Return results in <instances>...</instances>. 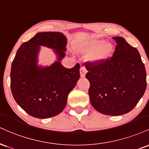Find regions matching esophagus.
<instances>
[{"label":"esophagus","mask_w":149,"mask_h":149,"mask_svg":"<svg viewBox=\"0 0 149 149\" xmlns=\"http://www.w3.org/2000/svg\"><path fill=\"white\" fill-rule=\"evenodd\" d=\"M86 73H87V70H86L85 67L84 66H81L80 69V76L81 77H85Z\"/></svg>","instance_id":"1"}]
</instances>
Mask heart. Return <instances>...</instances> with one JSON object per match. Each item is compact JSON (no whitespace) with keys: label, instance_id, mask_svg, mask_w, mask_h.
<instances>
[{"label":"heart","instance_id":"b5f03b06","mask_svg":"<svg viewBox=\"0 0 149 149\" xmlns=\"http://www.w3.org/2000/svg\"><path fill=\"white\" fill-rule=\"evenodd\" d=\"M103 43L104 41L101 39H92V40L85 42L84 44H80L77 49L81 53H89V52L94 51L98 47V49L92 55L91 58L94 62H101L110 56L113 51V46L110 43L104 44L101 47L100 46ZM100 46L101 47H100Z\"/></svg>","mask_w":149,"mask_h":149}]
</instances>
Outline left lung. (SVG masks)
Wrapping results in <instances>:
<instances>
[{"mask_svg":"<svg viewBox=\"0 0 149 149\" xmlns=\"http://www.w3.org/2000/svg\"><path fill=\"white\" fill-rule=\"evenodd\" d=\"M113 55L101 62H86L89 100L98 112L119 116L130 112L144 95L146 72L137 48L124 38L113 37Z\"/></svg>","mask_w":149,"mask_h":149,"instance_id":"obj_1","label":"left lung"}]
</instances>
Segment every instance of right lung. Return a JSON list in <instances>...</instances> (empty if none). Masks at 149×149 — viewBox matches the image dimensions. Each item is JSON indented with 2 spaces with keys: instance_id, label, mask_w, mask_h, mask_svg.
Listing matches in <instances>:
<instances>
[{
  "instance_id": "obj_1",
  "label": "right lung",
  "mask_w": 149,
  "mask_h": 149,
  "mask_svg": "<svg viewBox=\"0 0 149 149\" xmlns=\"http://www.w3.org/2000/svg\"><path fill=\"white\" fill-rule=\"evenodd\" d=\"M40 45L55 49L58 58L49 67L37 66ZM67 38L60 32L39 33L21 45L12 63L10 86L18 105L30 116L46 119L59 114L67 105L69 92L80 78V64L67 69Z\"/></svg>"
}]
</instances>
